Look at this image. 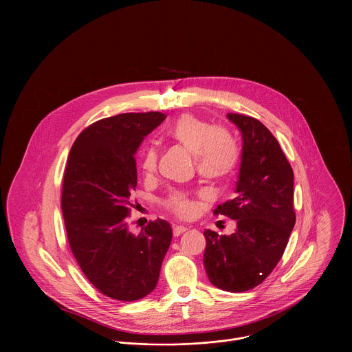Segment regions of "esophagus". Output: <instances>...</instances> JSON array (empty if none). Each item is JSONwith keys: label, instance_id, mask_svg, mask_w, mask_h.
Instances as JSON below:
<instances>
[{"label": "esophagus", "instance_id": "esophagus-1", "mask_svg": "<svg viewBox=\"0 0 352 352\" xmlns=\"http://www.w3.org/2000/svg\"><path fill=\"white\" fill-rule=\"evenodd\" d=\"M188 228L187 226H182V225H175L173 226V236L175 237H179L182 233H184Z\"/></svg>", "mask_w": 352, "mask_h": 352}]
</instances>
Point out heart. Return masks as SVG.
Here are the masks:
<instances>
[{
	"instance_id": "1",
	"label": "heart",
	"mask_w": 352,
	"mask_h": 352,
	"mask_svg": "<svg viewBox=\"0 0 352 352\" xmlns=\"http://www.w3.org/2000/svg\"><path fill=\"white\" fill-rule=\"evenodd\" d=\"M165 135L194 154L197 170L208 183L226 180L239 165L240 149L234 137L228 130L214 127L198 116L191 113L179 116L166 129ZM157 158L154 146L144 148L140 164L145 173L155 170ZM164 203L169 211L180 218H188L195 211V203L186 192H172Z\"/></svg>"
}]
</instances>
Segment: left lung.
I'll return each mask as SVG.
<instances>
[{"label":"left lung","mask_w":352,"mask_h":352,"mask_svg":"<svg viewBox=\"0 0 352 352\" xmlns=\"http://www.w3.org/2000/svg\"><path fill=\"white\" fill-rule=\"evenodd\" d=\"M226 118L241 133V162L234 198L214 212L234 219L236 230L229 236L203 232V264L215 287L241 293L260 285L286 250L296 225L294 173L261 122L240 113Z\"/></svg>","instance_id":"1"}]
</instances>
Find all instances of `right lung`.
<instances>
[{"mask_svg":"<svg viewBox=\"0 0 352 352\" xmlns=\"http://www.w3.org/2000/svg\"><path fill=\"white\" fill-rule=\"evenodd\" d=\"M165 118L129 112L101 119L77 137L65 168L60 206L70 248L88 280L118 301L151 294L172 241L164 219L137 236L127 219L137 186L134 155Z\"/></svg>","mask_w":352,"mask_h":352,"instance_id":"right-lung-1","label":"right lung"}]
</instances>
